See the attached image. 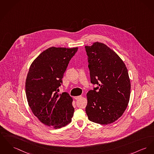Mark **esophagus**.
Wrapping results in <instances>:
<instances>
[{
    "label": "esophagus",
    "instance_id": "esophagus-1",
    "mask_svg": "<svg viewBox=\"0 0 154 154\" xmlns=\"http://www.w3.org/2000/svg\"><path fill=\"white\" fill-rule=\"evenodd\" d=\"M81 97H82V96H75V97H74L75 99H76V100L79 99H81Z\"/></svg>",
    "mask_w": 154,
    "mask_h": 154
}]
</instances>
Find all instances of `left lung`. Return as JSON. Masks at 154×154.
<instances>
[{"instance_id":"8db88e82","label":"left lung","mask_w":154,"mask_h":154,"mask_svg":"<svg viewBox=\"0 0 154 154\" xmlns=\"http://www.w3.org/2000/svg\"><path fill=\"white\" fill-rule=\"evenodd\" d=\"M85 49L91 81L99 85L87 93L86 113L94 123H114L123 115L130 100L128 70L120 57L103 43L96 42L91 46H85Z\"/></svg>"}]
</instances>
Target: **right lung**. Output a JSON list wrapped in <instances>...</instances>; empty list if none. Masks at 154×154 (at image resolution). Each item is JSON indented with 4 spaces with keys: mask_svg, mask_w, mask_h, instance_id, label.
<instances>
[{
    "mask_svg": "<svg viewBox=\"0 0 154 154\" xmlns=\"http://www.w3.org/2000/svg\"><path fill=\"white\" fill-rule=\"evenodd\" d=\"M78 47H52L41 54L30 66L26 93L32 112L44 124L60 128L71 122L74 108L67 92L59 94V87L68 63Z\"/></svg>",
    "mask_w": 154,
    "mask_h": 154,
    "instance_id": "obj_1",
    "label": "right lung"
}]
</instances>
